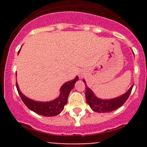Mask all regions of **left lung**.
Listing matches in <instances>:
<instances>
[{
    "mask_svg": "<svg viewBox=\"0 0 147 147\" xmlns=\"http://www.w3.org/2000/svg\"><path fill=\"white\" fill-rule=\"evenodd\" d=\"M83 82L86 86V99L87 104L90 106L92 111L97 113L111 112L122 106L129 98L133 87V85H132L125 93L115 98L103 99L97 97L92 90L87 86L84 79H83Z\"/></svg>",
    "mask_w": 147,
    "mask_h": 147,
    "instance_id": "obj_1",
    "label": "left lung"
}]
</instances>
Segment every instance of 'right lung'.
<instances>
[{
	"mask_svg": "<svg viewBox=\"0 0 147 147\" xmlns=\"http://www.w3.org/2000/svg\"><path fill=\"white\" fill-rule=\"evenodd\" d=\"M18 53L19 51L18 52ZM78 80V76H76L74 79L65 82L61 87L60 94L59 97L50 102H38V101L32 100L22 93L18 87L17 82L16 83V86L22 101L28 109L41 115L45 117H52L60 114L61 112L63 110L64 106L68 102V97L70 92L75 86L76 82Z\"/></svg>",
	"mask_w": 147,
	"mask_h": 147,
	"instance_id": "obj_1",
	"label": "right lung"
}]
</instances>
